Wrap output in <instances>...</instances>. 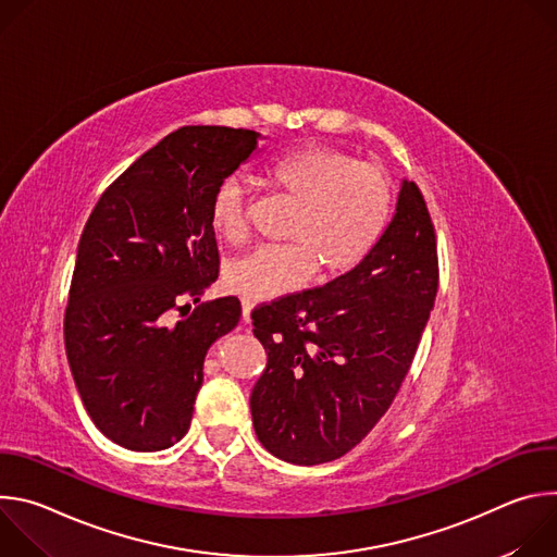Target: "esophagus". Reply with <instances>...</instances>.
<instances>
[{
	"mask_svg": "<svg viewBox=\"0 0 557 557\" xmlns=\"http://www.w3.org/2000/svg\"><path fill=\"white\" fill-rule=\"evenodd\" d=\"M251 308H253V304L249 299H243V322L245 324L251 322Z\"/></svg>",
	"mask_w": 557,
	"mask_h": 557,
	"instance_id": "34e87169",
	"label": "esophagus"
}]
</instances>
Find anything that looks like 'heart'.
Segmentation results:
<instances>
[{"label":"heart","instance_id":"1","mask_svg":"<svg viewBox=\"0 0 557 557\" xmlns=\"http://www.w3.org/2000/svg\"><path fill=\"white\" fill-rule=\"evenodd\" d=\"M269 189L295 205L282 237L226 267L228 290L245 299H273L301 288L312 269L322 277L352 271L379 243L392 211V183L383 168L326 147H293L262 170ZM249 198L243 183L222 181L209 202V224L228 245L247 237Z\"/></svg>","mask_w":557,"mask_h":557}]
</instances>
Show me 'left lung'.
I'll return each mask as SVG.
<instances>
[{
  "mask_svg": "<svg viewBox=\"0 0 557 557\" xmlns=\"http://www.w3.org/2000/svg\"><path fill=\"white\" fill-rule=\"evenodd\" d=\"M438 290L436 233L417 183L372 251L322 288L251 312L267 368L251 392L258 441L293 465L331 462L379 423L399 392Z\"/></svg>",
  "mask_w": 557,
  "mask_h": 557,
  "instance_id": "1",
  "label": "left lung"
}]
</instances>
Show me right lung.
I'll return each instance as SVG.
<instances>
[{"mask_svg":"<svg viewBox=\"0 0 557 557\" xmlns=\"http://www.w3.org/2000/svg\"><path fill=\"white\" fill-rule=\"evenodd\" d=\"M258 138L220 125L168 134L103 191L84 226L65 352L90 419L121 447L158 451L187 434L205 355L240 322L237 297L199 304L178 321L173 312L218 280L209 202Z\"/></svg>","mask_w":557,"mask_h":557,"instance_id":"1","label":"right lung"}]
</instances>
